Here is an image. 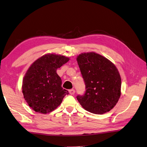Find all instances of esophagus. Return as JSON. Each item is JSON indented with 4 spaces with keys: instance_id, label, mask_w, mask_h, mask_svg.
Segmentation results:
<instances>
[{
    "instance_id": "obj_1",
    "label": "esophagus",
    "mask_w": 147,
    "mask_h": 147,
    "mask_svg": "<svg viewBox=\"0 0 147 147\" xmlns=\"http://www.w3.org/2000/svg\"><path fill=\"white\" fill-rule=\"evenodd\" d=\"M69 94H71V95H73L74 93H75V90L74 89H71L69 91Z\"/></svg>"
}]
</instances>
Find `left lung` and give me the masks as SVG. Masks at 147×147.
<instances>
[{
  "mask_svg": "<svg viewBox=\"0 0 147 147\" xmlns=\"http://www.w3.org/2000/svg\"><path fill=\"white\" fill-rule=\"evenodd\" d=\"M77 62L86 89L83 95L76 96L78 101L92 113L110 111L121 95V77L117 68L107 58L93 52L80 54Z\"/></svg>",
  "mask_w": 147,
  "mask_h": 147,
  "instance_id": "left-lung-1",
  "label": "left lung"
}]
</instances>
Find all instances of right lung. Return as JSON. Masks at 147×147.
Instances as JSON below:
<instances>
[{
    "label": "right lung",
    "instance_id": "1",
    "mask_svg": "<svg viewBox=\"0 0 147 147\" xmlns=\"http://www.w3.org/2000/svg\"><path fill=\"white\" fill-rule=\"evenodd\" d=\"M69 58L54 54L44 55L34 61L27 71L22 81L24 98L33 110L46 114L59 106L69 94L61 86L62 81L57 68Z\"/></svg>",
    "mask_w": 147,
    "mask_h": 147
}]
</instances>
